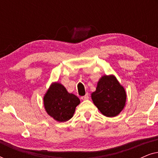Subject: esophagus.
I'll return each mask as SVG.
<instances>
[{
  "mask_svg": "<svg viewBox=\"0 0 158 158\" xmlns=\"http://www.w3.org/2000/svg\"><path fill=\"white\" fill-rule=\"evenodd\" d=\"M88 98H89V96H88V94H86V95H85V96H82V97H81V99H82V100H83V101L88 100Z\"/></svg>",
  "mask_w": 158,
  "mask_h": 158,
  "instance_id": "1",
  "label": "esophagus"
}]
</instances>
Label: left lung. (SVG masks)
Returning <instances> with one entry per match:
<instances>
[{
    "mask_svg": "<svg viewBox=\"0 0 158 158\" xmlns=\"http://www.w3.org/2000/svg\"><path fill=\"white\" fill-rule=\"evenodd\" d=\"M91 99L103 115L114 117L124 109L127 94L114 75H104L98 80L96 90L91 94Z\"/></svg>",
    "mask_w": 158,
    "mask_h": 158,
    "instance_id": "left-lung-1",
    "label": "left lung"
}]
</instances>
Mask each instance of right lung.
I'll return each mask as SVG.
<instances>
[{
  "label": "right lung",
  "mask_w": 158,
  "mask_h": 158,
  "mask_svg": "<svg viewBox=\"0 0 158 158\" xmlns=\"http://www.w3.org/2000/svg\"><path fill=\"white\" fill-rule=\"evenodd\" d=\"M43 101L47 114L59 122L70 120L74 115L75 108L81 103L78 97L68 93L64 86L58 82L51 84Z\"/></svg>",
  "instance_id": "1"
}]
</instances>
